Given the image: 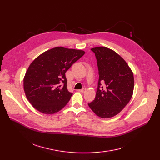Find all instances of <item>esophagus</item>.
Listing matches in <instances>:
<instances>
[{"mask_svg": "<svg viewBox=\"0 0 160 160\" xmlns=\"http://www.w3.org/2000/svg\"><path fill=\"white\" fill-rule=\"evenodd\" d=\"M86 91V88H83V89H79V90H78V91L81 92V93H85Z\"/></svg>", "mask_w": 160, "mask_h": 160, "instance_id": "34e87169", "label": "esophagus"}]
</instances>
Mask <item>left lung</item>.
Masks as SVG:
<instances>
[{
  "label": "left lung",
  "mask_w": 160,
  "mask_h": 160,
  "mask_svg": "<svg viewBox=\"0 0 160 160\" xmlns=\"http://www.w3.org/2000/svg\"><path fill=\"white\" fill-rule=\"evenodd\" d=\"M97 61L99 78L95 98L88 105L97 115L110 118L118 114L130 100L133 74L118 54L104 47L91 49Z\"/></svg>",
  "instance_id": "1"
}]
</instances>
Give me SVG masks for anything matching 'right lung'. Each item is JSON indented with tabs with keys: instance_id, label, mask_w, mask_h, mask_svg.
Listing matches in <instances>:
<instances>
[{
	"instance_id": "add662e5",
	"label": "right lung",
	"mask_w": 160,
	"mask_h": 160,
	"mask_svg": "<svg viewBox=\"0 0 160 160\" xmlns=\"http://www.w3.org/2000/svg\"><path fill=\"white\" fill-rule=\"evenodd\" d=\"M84 54L83 50L58 47L32 62L23 84L25 95L33 108L41 113L53 114L66 106L72 93L67 89L65 72Z\"/></svg>"
}]
</instances>
